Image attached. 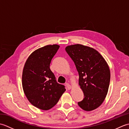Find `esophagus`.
I'll list each match as a JSON object with an SVG mask.
<instances>
[{"label": "esophagus", "instance_id": "1", "mask_svg": "<svg viewBox=\"0 0 129 129\" xmlns=\"http://www.w3.org/2000/svg\"><path fill=\"white\" fill-rule=\"evenodd\" d=\"M65 85H66V86L67 87L68 90H70L71 88H72V86H71L69 83H66L65 84Z\"/></svg>", "mask_w": 129, "mask_h": 129}]
</instances>
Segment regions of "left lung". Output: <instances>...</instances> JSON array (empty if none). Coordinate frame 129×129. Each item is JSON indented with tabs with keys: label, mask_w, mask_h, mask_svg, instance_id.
<instances>
[{
	"label": "left lung",
	"mask_w": 129,
	"mask_h": 129,
	"mask_svg": "<svg viewBox=\"0 0 129 129\" xmlns=\"http://www.w3.org/2000/svg\"><path fill=\"white\" fill-rule=\"evenodd\" d=\"M65 50L73 60L79 75V84L84 93L78 105L85 111L99 107L108 94L110 80L109 65L95 49L81 44L71 45Z\"/></svg>",
	"instance_id": "obj_1"
}]
</instances>
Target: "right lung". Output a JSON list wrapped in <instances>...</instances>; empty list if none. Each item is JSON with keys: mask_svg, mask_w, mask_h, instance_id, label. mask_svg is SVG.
I'll return each instance as SVG.
<instances>
[{"mask_svg": "<svg viewBox=\"0 0 129 129\" xmlns=\"http://www.w3.org/2000/svg\"><path fill=\"white\" fill-rule=\"evenodd\" d=\"M60 46L48 45L30 55L24 65L22 86L26 97L33 105L48 110L58 102L66 89L56 82L50 64Z\"/></svg>", "mask_w": 129, "mask_h": 129, "instance_id": "1", "label": "right lung"}]
</instances>
